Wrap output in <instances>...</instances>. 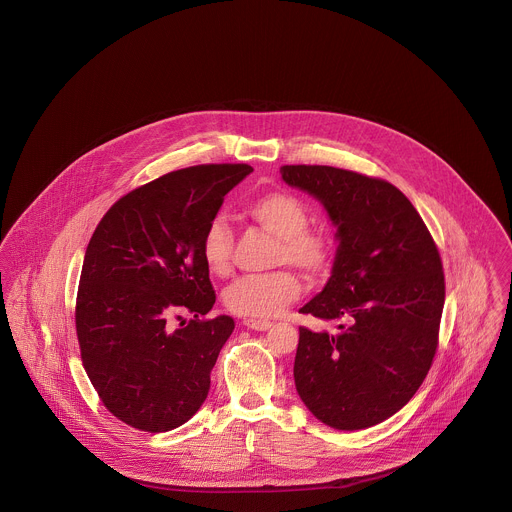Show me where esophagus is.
Here are the masks:
<instances>
[{
  "label": "esophagus",
  "mask_w": 512,
  "mask_h": 512,
  "mask_svg": "<svg viewBox=\"0 0 512 512\" xmlns=\"http://www.w3.org/2000/svg\"><path fill=\"white\" fill-rule=\"evenodd\" d=\"M243 324H245L247 328H251V330H259V332L269 330V328L273 326V322H271V320H251V318H245V320H243Z\"/></svg>",
  "instance_id": "esophagus-1"
}]
</instances>
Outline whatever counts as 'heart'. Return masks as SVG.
Instances as JSON below:
<instances>
[{
    "mask_svg": "<svg viewBox=\"0 0 512 512\" xmlns=\"http://www.w3.org/2000/svg\"><path fill=\"white\" fill-rule=\"evenodd\" d=\"M245 211L279 239L275 265H295L310 279H320L332 269L336 241L328 229L308 225L310 213L301 198L291 192L273 190L253 198ZM231 247V229L223 219H213L202 237V257L211 275L227 277L231 273ZM301 293L303 283L299 275L291 269H279L233 281L223 295V303L233 314L265 320L295 303Z\"/></svg>",
    "mask_w": 512,
    "mask_h": 512,
    "instance_id": "1",
    "label": "heart"
}]
</instances>
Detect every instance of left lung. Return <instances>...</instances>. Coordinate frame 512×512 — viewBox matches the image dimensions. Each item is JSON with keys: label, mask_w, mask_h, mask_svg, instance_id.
I'll return each instance as SVG.
<instances>
[{"label": "left lung", "mask_w": 512, "mask_h": 512, "mask_svg": "<svg viewBox=\"0 0 512 512\" xmlns=\"http://www.w3.org/2000/svg\"><path fill=\"white\" fill-rule=\"evenodd\" d=\"M338 225L324 291L299 312L342 320L338 334L301 326L295 384L334 429H366L404 408L439 344L445 275L417 209L390 182L332 166H281Z\"/></svg>", "instance_id": "left-lung-1"}]
</instances>
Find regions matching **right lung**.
Returning <instances> with one entry per match:
<instances>
[{
	"instance_id": "right-lung-1",
	"label": "right lung",
	"mask_w": 512,
	"mask_h": 512,
	"mask_svg": "<svg viewBox=\"0 0 512 512\" xmlns=\"http://www.w3.org/2000/svg\"><path fill=\"white\" fill-rule=\"evenodd\" d=\"M253 168L200 164L122 196L99 221L83 261L75 326L85 372L104 408L162 433L186 423L209 392V372L231 336L202 257L205 227ZM190 311L193 318L171 326Z\"/></svg>"
}]
</instances>
